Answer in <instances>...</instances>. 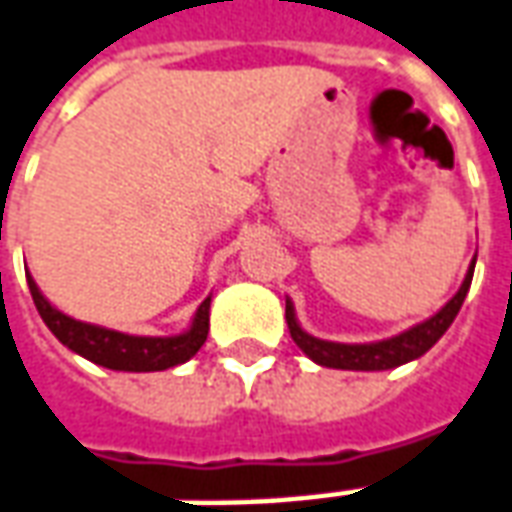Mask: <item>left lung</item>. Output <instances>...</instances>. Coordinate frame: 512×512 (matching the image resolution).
<instances>
[{"label": "left lung", "instance_id": "1", "mask_svg": "<svg viewBox=\"0 0 512 512\" xmlns=\"http://www.w3.org/2000/svg\"><path fill=\"white\" fill-rule=\"evenodd\" d=\"M477 263V257H474ZM474 263L468 268L466 280L460 285V291L446 302V305L424 324H418L413 330L396 335L391 341L380 343H332V341H318L313 335H307L299 324H296V316H293L291 302L285 305V321H288V330H291V338L296 341V346L305 352L310 360H316L318 366L327 368H343V371H385V368H396L402 363H410L421 357L427 349L435 346V341L441 338L443 332L449 330V324L455 321L457 310L463 307V299H466L468 285H471V277H474Z\"/></svg>", "mask_w": 512, "mask_h": 512}]
</instances>
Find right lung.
<instances>
[{
	"label": "right lung",
	"mask_w": 512,
	"mask_h": 512,
	"mask_svg": "<svg viewBox=\"0 0 512 512\" xmlns=\"http://www.w3.org/2000/svg\"><path fill=\"white\" fill-rule=\"evenodd\" d=\"M27 285H30L32 302L38 307L46 327L55 332L57 341L69 346L71 352L88 357L96 366L113 368V371H163V368L180 366L185 360H191L207 341L210 299L199 305L188 332L171 335V338H141V335H124V332L74 321L46 302L32 277H27Z\"/></svg>",
	"instance_id": "right-lung-1"
}]
</instances>
